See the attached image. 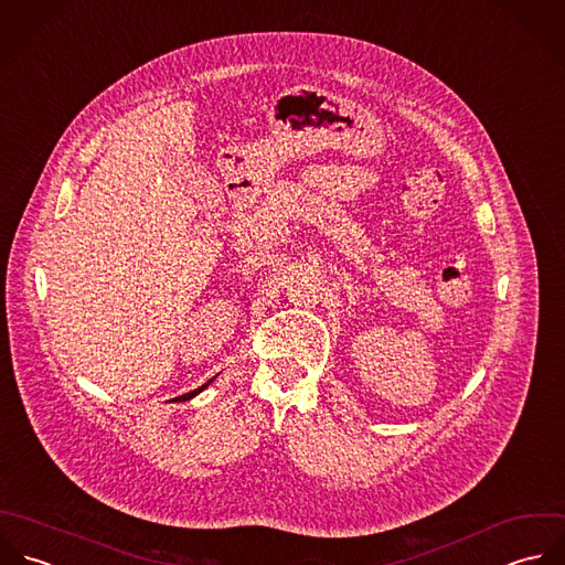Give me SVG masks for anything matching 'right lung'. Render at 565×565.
<instances>
[{"label":"right lung","instance_id":"add662e5","mask_svg":"<svg viewBox=\"0 0 565 565\" xmlns=\"http://www.w3.org/2000/svg\"><path fill=\"white\" fill-rule=\"evenodd\" d=\"M210 381H212V379H210ZM210 381H205L203 385H199V387H196V390H192V392H186V394H182V396H175L173 401H189V398H192L194 394H199L203 387H207V383H210Z\"/></svg>","mask_w":565,"mask_h":565}]
</instances>
